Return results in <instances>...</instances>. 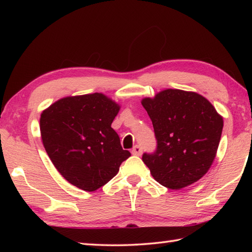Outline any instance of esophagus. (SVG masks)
Wrapping results in <instances>:
<instances>
[{
    "label": "esophagus",
    "instance_id": "obj_1",
    "mask_svg": "<svg viewBox=\"0 0 252 252\" xmlns=\"http://www.w3.org/2000/svg\"><path fill=\"white\" fill-rule=\"evenodd\" d=\"M132 154L134 155V156H141L142 154V147L140 145H135L132 149Z\"/></svg>",
    "mask_w": 252,
    "mask_h": 252
}]
</instances>
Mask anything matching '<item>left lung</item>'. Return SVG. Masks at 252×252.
Returning a JSON list of instances; mask_svg holds the SVG:
<instances>
[{
  "instance_id": "1",
  "label": "left lung",
  "mask_w": 252,
  "mask_h": 252,
  "mask_svg": "<svg viewBox=\"0 0 252 252\" xmlns=\"http://www.w3.org/2000/svg\"><path fill=\"white\" fill-rule=\"evenodd\" d=\"M142 105L153 122L157 148L143 161L158 183L180 189L210 169L223 130V118L203 96L168 89Z\"/></svg>"
}]
</instances>
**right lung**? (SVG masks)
I'll list each match as a JSON object with an SVG mask.
<instances>
[{"label":"right lung","mask_w":252,"mask_h":252,"mask_svg":"<svg viewBox=\"0 0 252 252\" xmlns=\"http://www.w3.org/2000/svg\"><path fill=\"white\" fill-rule=\"evenodd\" d=\"M120 106L101 93L69 96L41 114L45 151L69 183L94 191L114 178L131 156L111 123Z\"/></svg>","instance_id":"right-lung-1"}]
</instances>
